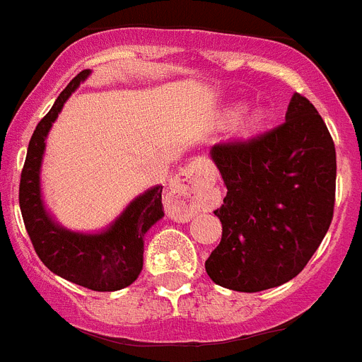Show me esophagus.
I'll return each instance as SVG.
<instances>
[{"label": "esophagus", "mask_w": 362, "mask_h": 362, "mask_svg": "<svg viewBox=\"0 0 362 362\" xmlns=\"http://www.w3.org/2000/svg\"><path fill=\"white\" fill-rule=\"evenodd\" d=\"M214 182L215 171L208 160L204 158L191 160L175 176L167 193V206L171 209L173 217L178 221H187L204 208L211 197Z\"/></svg>", "instance_id": "obj_1"}]
</instances>
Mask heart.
<instances>
[{
  "instance_id": "b5f03b06",
  "label": "heart",
  "mask_w": 362,
  "mask_h": 362,
  "mask_svg": "<svg viewBox=\"0 0 362 362\" xmlns=\"http://www.w3.org/2000/svg\"><path fill=\"white\" fill-rule=\"evenodd\" d=\"M259 121H261V114H259V112H256V114H252L250 117L247 119V127H256Z\"/></svg>"
}]
</instances>
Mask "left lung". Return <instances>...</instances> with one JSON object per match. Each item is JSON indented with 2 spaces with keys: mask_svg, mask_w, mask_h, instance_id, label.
<instances>
[{
  "mask_svg": "<svg viewBox=\"0 0 362 362\" xmlns=\"http://www.w3.org/2000/svg\"><path fill=\"white\" fill-rule=\"evenodd\" d=\"M211 158L228 191L214 211L223 238L206 259L209 278L259 293L298 276L335 208V144L317 108L294 93L284 123L214 145Z\"/></svg>",
  "mask_w": 362,
  "mask_h": 362,
  "instance_id": "1",
  "label": "left lung"
}]
</instances>
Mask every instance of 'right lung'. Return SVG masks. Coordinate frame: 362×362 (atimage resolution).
<instances>
[{"mask_svg": "<svg viewBox=\"0 0 362 362\" xmlns=\"http://www.w3.org/2000/svg\"><path fill=\"white\" fill-rule=\"evenodd\" d=\"M90 75L84 69L57 97L53 108L33 132L20 178V209L35 252L47 269L71 284L101 293L129 287L144 267V235L163 217L162 186L132 200L106 232L86 235L59 226L45 214L40 199V163L45 136L77 86Z\"/></svg>", "mask_w": 362, "mask_h": 362, "instance_id": "obj_1", "label": "right lung"}]
</instances>
